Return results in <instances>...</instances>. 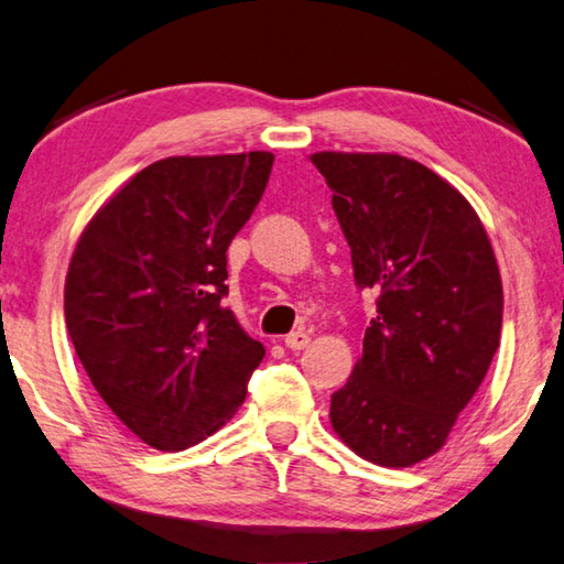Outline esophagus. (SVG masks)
<instances>
[{
	"label": "esophagus",
	"instance_id": "1",
	"mask_svg": "<svg viewBox=\"0 0 564 564\" xmlns=\"http://www.w3.org/2000/svg\"><path fill=\"white\" fill-rule=\"evenodd\" d=\"M285 347H289V350H303L305 345L311 343V335L305 333V330H295V333H291V335H285Z\"/></svg>",
	"mask_w": 564,
	"mask_h": 564
}]
</instances>
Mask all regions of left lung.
Listing matches in <instances>:
<instances>
[{
    "mask_svg": "<svg viewBox=\"0 0 564 564\" xmlns=\"http://www.w3.org/2000/svg\"><path fill=\"white\" fill-rule=\"evenodd\" d=\"M350 243L357 289L377 293L362 357L330 399L335 434L377 466L434 456L500 345L503 285L468 199L392 152H315Z\"/></svg>",
    "mask_w": 564,
    "mask_h": 564,
    "instance_id": "obj_1",
    "label": "left lung"
}]
</instances>
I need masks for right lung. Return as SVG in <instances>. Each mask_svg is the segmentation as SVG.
<instances>
[{"instance_id": "obj_1", "label": "right lung", "mask_w": 564, "mask_h": 564, "mask_svg": "<svg viewBox=\"0 0 564 564\" xmlns=\"http://www.w3.org/2000/svg\"><path fill=\"white\" fill-rule=\"evenodd\" d=\"M271 165L263 150L152 162L70 256L64 313L78 360L110 412L160 452L227 424L265 355L221 299L227 249Z\"/></svg>"}]
</instances>
